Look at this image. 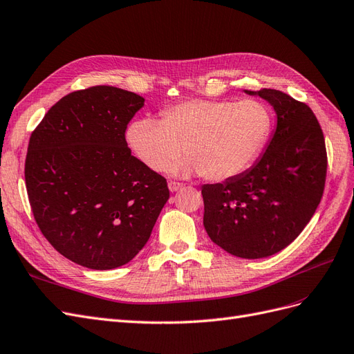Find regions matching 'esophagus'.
Masks as SVG:
<instances>
[{
    "instance_id": "obj_1",
    "label": "esophagus",
    "mask_w": 354,
    "mask_h": 354,
    "mask_svg": "<svg viewBox=\"0 0 354 354\" xmlns=\"http://www.w3.org/2000/svg\"><path fill=\"white\" fill-rule=\"evenodd\" d=\"M181 187H183V185H181V183H177V181H169V183H168V189H169V192H178Z\"/></svg>"
}]
</instances>
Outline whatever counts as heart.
Returning a JSON list of instances; mask_svg holds the SVG:
<instances>
[{
    "mask_svg": "<svg viewBox=\"0 0 354 354\" xmlns=\"http://www.w3.org/2000/svg\"><path fill=\"white\" fill-rule=\"evenodd\" d=\"M270 128V113L260 102L194 99L164 109L160 121L138 118L128 125L125 138L152 171L164 169L183 146L187 156L171 165L169 174L224 181L254 164Z\"/></svg>",
    "mask_w": 354,
    "mask_h": 354,
    "instance_id": "1",
    "label": "heart"
}]
</instances>
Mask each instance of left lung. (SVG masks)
Wrapping results in <instances>:
<instances>
[{
  "instance_id": "8db88e82",
  "label": "left lung",
  "mask_w": 354,
  "mask_h": 354,
  "mask_svg": "<svg viewBox=\"0 0 354 354\" xmlns=\"http://www.w3.org/2000/svg\"><path fill=\"white\" fill-rule=\"evenodd\" d=\"M243 91L272 106L276 128L250 169L202 186L203 227L224 251L255 260L286 248L313 217L325 187L326 149L307 104L277 90Z\"/></svg>"
}]
</instances>
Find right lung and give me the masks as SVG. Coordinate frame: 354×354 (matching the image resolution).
Masks as SVG:
<instances>
[{
	"instance_id": "1",
	"label": "right lung",
	"mask_w": 354,
	"mask_h": 354,
	"mask_svg": "<svg viewBox=\"0 0 354 354\" xmlns=\"http://www.w3.org/2000/svg\"><path fill=\"white\" fill-rule=\"evenodd\" d=\"M145 106L108 85L60 99L32 133L25 180L47 241L93 270L131 261L169 198L167 181L131 155L125 130Z\"/></svg>"
}]
</instances>
